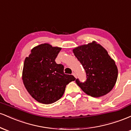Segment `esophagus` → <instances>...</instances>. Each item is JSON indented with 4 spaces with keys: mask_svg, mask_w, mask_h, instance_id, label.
Here are the masks:
<instances>
[{
    "mask_svg": "<svg viewBox=\"0 0 131 131\" xmlns=\"http://www.w3.org/2000/svg\"><path fill=\"white\" fill-rule=\"evenodd\" d=\"M73 76H74V77L75 78H77V75H76V73H73Z\"/></svg>",
    "mask_w": 131,
    "mask_h": 131,
    "instance_id": "esophagus-1",
    "label": "esophagus"
}]
</instances>
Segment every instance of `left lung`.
Listing matches in <instances>:
<instances>
[{"label":"left lung","mask_w":131,"mask_h":131,"mask_svg":"<svg viewBox=\"0 0 131 131\" xmlns=\"http://www.w3.org/2000/svg\"><path fill=\"white\" fill-rule=\"evenodd\" d=\"M73 53L86 73L84 82L76 79V84L85 94L99 97L112 91L118 78V68L103 47L93 41L75 48Z\"/></svg>","instance_id":"8db88e82"}]
</instances>
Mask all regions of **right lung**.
<instances>
[{"mask_svg":"<svg viewBox=\"0 0 131 131\" xmlns=\"http://www.w3.org/2000/svg\"><path fill=\"white\" fill-rule=\"evenodd\" d=\"M61 48L43 43L34 47L25 58L22 79L29 94L43 104H51L63 95L68 84L76 79L64 73L63 64L55 58Z\"/></svg>","mask_w":131,"mask_h":131,"instance_id":"right-lung-1","label":"right lung"}]
</instances>
